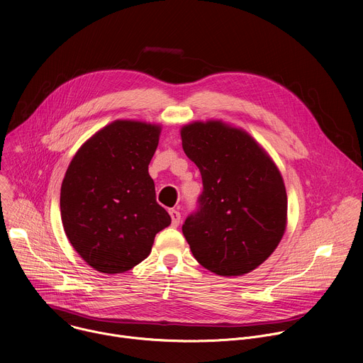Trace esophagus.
Segmentation results:
<instances>
[{
	"mask_svg": "<svg viewBox=\"0 0 363 363\" xmlns=\"http://www.w3.org/2000/svg\"><path fill=\"white\" fill-rule=\"evenodd\" d=\"M169 216L172 220V227H178L181 223V213L177 210H169Z\"/></svg>",
	"mask_w": 363,
	"mask_h": 363,
	"instance_id": "esophagus-1",
	"label": "esophagus"
}]
</instances>
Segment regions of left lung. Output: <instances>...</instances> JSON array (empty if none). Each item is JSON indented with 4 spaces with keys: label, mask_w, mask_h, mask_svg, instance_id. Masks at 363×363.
Segmentation results:
<instances>
[{
    "label": "left lung",
    "mask_w": 363,
    "mask_h": 363,
    "mask_svg": "<svg viewBox=\"0 0 363 363\" xmlns=\"http://www.w3.org/2000/svg\"><path fill=\"white\" fill-rule=\"evenodd\" d=\"M181 138L203 185L182 225L194 257L218 276L250 273L284 234L287 195L277 167L250 135L221 122L186 125Z\"/></svg>",
    "instance_id": "1"
}]
</instances>
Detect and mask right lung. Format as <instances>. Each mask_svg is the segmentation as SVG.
I'll return each instance as SVG.
<instances>
[{
  "instance_id": "add662e5",
  "label": "right lung",
  "mask_w": 363,
  "mask_h": 363,
  "mask_svg": "<svg viewBox=\"0 0 363 363\" xmlns=\"http://www.w3.org/2000/svg\"><path fill=\"white\" fill-rule=\"evenodd\" d=\"M160 133L157 125L116 121L91 136L67 168L60 192L63 227L97 272L130 270L171 224L147 172Z\"/></svg>"
}]
</instances>
